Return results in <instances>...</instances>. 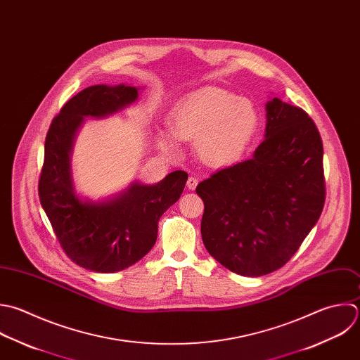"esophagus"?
<instances>
[{
  "label": "esophagus",
  "instance_id": "obj_1",
  "mask_svg": "<svg viewBox=\"0 0 360 360\" xmlns=\"http://www.w3.org/2000/svg\"><path fill=\"white\" fill-rule=\"evenodd\" d=\"M186 185H188V189H189V191H195L196 186H198V179H196L195 176H189Z\"/></svg>",
  "mask_w": 360,
  "mask_h": 360
}]
</instances>
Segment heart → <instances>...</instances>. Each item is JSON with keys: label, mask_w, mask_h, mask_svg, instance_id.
Listing matches in <instances>:
<instances>
[{"label": "heart", "mask_w": 360, "mask_h": 360, "mask_svg": "<svg viewBox=\"0 0 360 360\" xmlns=\"http://www.w3.org/2000/svg\"><path fill=\"white\" fill-rule=\"evenodd\" d=\"M259 124V115L247 98L221 88H205L184 99L171 115V133L157 130L158 146L178 151V143L196 141L198 155L213 167L238 160Z\"/></svg>", "instance_id": "heart-1"}]
</instances>
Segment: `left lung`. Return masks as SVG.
Instances as JSON below:
<instances>
[{"label":"left lung","mask_w":360,"mask_h":360,"mask_svg":"<svg viewBox=\"0 0 360 360\" xmlns=\"http://www.w3.org/2000/svg\"><path fill=\"white\" fill-rule=\"evenodd\" d=\"M264 141L252 157L202 181V240L209 254L241 276L282 268L319 221L324 200L323 141L297 106L271 96Z\"/></svg>","instance_id":"left-lung-1"}]
</instances>
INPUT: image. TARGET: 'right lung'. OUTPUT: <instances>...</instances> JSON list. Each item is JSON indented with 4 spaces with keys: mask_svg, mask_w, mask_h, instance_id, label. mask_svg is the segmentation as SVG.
Returning <instances> with one entry per match:
<instances>
[{
    "mask_svg": "<svg viewBox=\"0 0 360 360\" xmlns=\"http://www.w3.org/2000/svg\"><path fill=\"white\" fill-rule=\"evenodd\" d=\"M139 86L98 84L72 96L53 119L44 143L39 198L72 262L96 274L123 271L150 252L158 220L182 195L188 174L175 171L157 184L133 181L123 191L92 200L74 182L71 155L85 119H106L134 103Z\"/></svg>",
    "mask_w": 360,
    "mask_h": 360,
    "instance_id": "add662e5",
    "label": "right lung"
}]
</instances>
